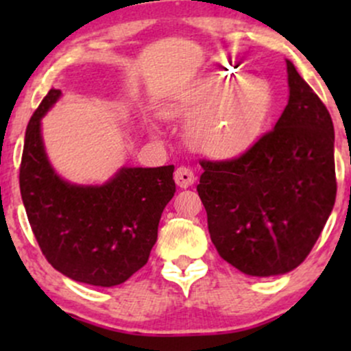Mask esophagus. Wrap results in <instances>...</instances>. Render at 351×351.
I'll return each instance as SVG.
<instances>
[{"instance_id": "esophagus-1", "label": "esophagus", "mask_w": 351, "mask_h": 351, "mask_svg": "<svg viewBox=\"0 0 351 351\" xmlns=\"http://www.w3.org/2000/svg\"><path fill=\"white\" fill-rule=\"evenodd\" d=\"M195 173L191 171V168L188 167H180L175 171V181L180 188H188L195 183Z\"/></svg>"}]
</instances>
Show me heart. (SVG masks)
<instances>
[{"instance_id":"1","label":"heart","mask_w":351,"mask_h":351,"mask_svg":"<svg viewBox=\"0 0 351 351\" xmlns=\"http://www.w3.org/2000/svg\"><path fill=\"white\" fill-rule=\"evenodd\" d=\"M211 107H170V115L189 120V147L215 160H234L259 142L272 112V88L256 75L217 72L206 84Z\"/></svg>"}]
</instances>
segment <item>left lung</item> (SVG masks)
<instances>
[{"mask_svg": "<svg viewBox=\"0 0 351 351\" xmlns=\"http://www.w3.org/2000/svg\"><path fill=\"white\" fill-rule=\"evenodd\" d=\"M285 62L289 102L276 127L239 158L201 163L196 186L219 256L254 277L304 263L337 196L332 117Z\"/></svg>", "mask_w": 351, "mask_h": 351, "instance_id": "obj_1", "label": "left lung"}]
</instances>
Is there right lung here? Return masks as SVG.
<instances>
[{
    "label": "right lung",
    "instance_id": "1",
    "mask_svg": "<svg viewBox=\"0 0 351 351\" xmlns=\"http://www.w3.org/2000/svg\"><path fill=\"white\" fill-rule=\"evenodd\" d=\"M60 95L51 88L27 123L19 170L23 204L56 271L82 284L114 287L147 264L160 217L176 191L175 167H122L104 184L60 178L41 134L43 117Z\"/></svg>",
    "mask_w": 351,
    "mask_h": 351
}]
</instances>
